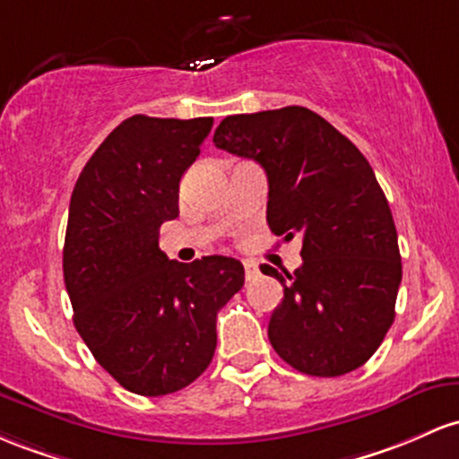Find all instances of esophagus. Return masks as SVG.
<instances>
[{
  "mask_svg": "<svg viewBox=\"0 0 459 459\" xmlns=\"http://www.w3.org/2000/svg\"><path fill=\"white\" fill-rule=\"evenodd\" d=\"M244 272H246V281H253L259 276V265L255 261H244Z\"/></svg>",
  "mask_w": 459,
  "mask_h": 459,
  "instance_id": "obj_1",
  "label": "esophagus"
}]
</instances>
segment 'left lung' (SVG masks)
<instances>
[{
    "mask_svg": "<svg viewBox=\"0 0 459 459\" xmlns=\"http://www.w3.org/2000/svg\"><path fill=\"white\" fill-rule=\"evenodd\" d=\"M213 143L268 176V226L303 239L294 274L268 325L272 349L311 377H340L375 355L394 322L401 285L396 226L366 156L305 107L229 115Z\"/></svg>",
    "mask_w": 459,
    "mask_h": 459,
    "instance_id": "obj_1",
    "label": "left lung"
}]
</instances>
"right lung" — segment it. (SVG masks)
Segmentation results:
<instances>
[{"instance_id": "add662e5", "label": "right lung", "mask_w": 459, "mask_h": 459, "mask_svg": "<svg viewBox=\"0 0 459 459\" xmlns=\"http://www.w3.org/2000/svg\"><path fill=\"white\" fill-rule=\"evenodd\" d=\"M211 126L133 115L87 160L69 203L63 274L74 325L98 364L141 396L172 394L203 375L218 311L244 285L233 256L178 264L159 248Z\"/></svg>"}]
</instances>
